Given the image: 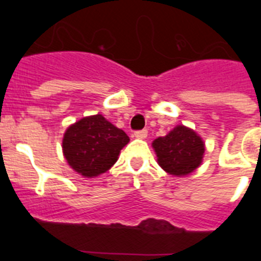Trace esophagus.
<instances>
[{"mask_svg":"<svg viewBox=\"0 0 261 261\" xmlns=\"http://www.w3.org/2000/svg\"><path fill=\"white\" fill-rule=\"evenodd\" d=\"M135 137L140 138V140H145L147 137V130L146 129H142V130H137L135 132Z\"/></svg>","mask_w":261,"mask_h":261,"instance_id":"esophagus-1","label":"esophagus"}]
</instances>
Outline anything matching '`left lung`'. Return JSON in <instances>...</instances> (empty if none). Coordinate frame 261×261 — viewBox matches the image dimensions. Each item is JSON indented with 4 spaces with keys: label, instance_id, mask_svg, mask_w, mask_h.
<instances>
[{
    "label": "left lung",
    "instance_id": "1",
    "mask_svg": "<svg viewBox=\"0 0 261 261\" xmlns=\"http://www.w3.org/2000/svg\"><path fill=\"white\" fill-rule=\"evenodd\" d=\"M156 162L172 176H187L202 163L205 142L193 129L176 125L163 137L151 144Z\"/></svg>",
    "mask_w": 261,
    "mask_h": 261
}]
</instances>
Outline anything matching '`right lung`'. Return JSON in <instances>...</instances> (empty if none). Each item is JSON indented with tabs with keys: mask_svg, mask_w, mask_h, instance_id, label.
Masks as SVG:
<instances>
[{
	"mask_svg": "<svg viewBox=\"0 0 261 261\" xmlns=\"http://www.w3.org/2000/svg\"><path fill=\"white\" fill-rule=\"evenodd\" d=\"M129 142L123 129L103 115L85 116L68 126L62 137V153L75 172L85 177L105 174L116 163L120 150Z\"/></svg>",
	"mask_w": 261,
	"mask_h": 261,
	"instance_id": "1",
	"label": "right lung"
}]
</instances>
